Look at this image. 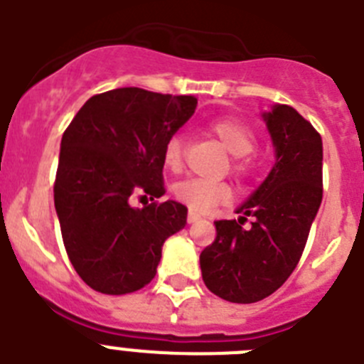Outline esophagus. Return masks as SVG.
<instances>
[{"label": "esophagus", "instance_id": "obj_1", "mask_svg": "<svg viewBox=\"0 0 364 364\" xmlns=\"http://www.w3.org/2000/svg\"><path fill=\"white\" fill-rule=\"evenodd\" d=\"M198 218H200V215L189 210V213H188V222H189V224H191V222H197Z\"/></svg>", "mask_w": 364, "mask_h": 364}]
</instances>
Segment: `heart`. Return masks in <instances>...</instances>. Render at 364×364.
Listing matches in <instances>:
<instances>
[{"label": "heart", "instance_id": "heart-1", "mask_svg": "<svg viewBox=\"0 0 364 364\" xmlns=\"http://www.w3.org/2000/svg\"><path fill=\"white\" fill-rule=\"evenodd\" d=\"M210 131L220 140V144L233 154L231 173L239 178H247L255 169V134L244 122L237 118H218L210 125ZM164 166L171 171H178L184 160V140L180 134H171L164 144ZM175 198L186 204L191 211L205 213L215 205L231 200V189L226 182H210L204 178L182 180L173 188Z\"/></svg>", "mask_w": 364, "mask_h": 364}]
</instances>
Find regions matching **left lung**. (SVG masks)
<instances>
[{"mask_svg":"<svg viewBox=\"0 0 364 364\" xmlns=\"http://www.w3.org/2000/svg\"><path fill=\"white\" fill-rule=\"evenodd\" d=\"M275 146L268 178L240 205L239 220H217V237L200 253L208 290L250 304L272 295L301 260L323 200V140L290 105L262 114ZM250 226L243 228L247 217Z\"/></svg>","mask_w":364,"mask_h":364,"instance_id":"left-lung-1","label":"left lung"}]
</instances>
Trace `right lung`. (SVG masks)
I'll return each instance as SVG.
<instances>
[{"instance_id":"obj_1","label":"right lung","mask_w":364,"mask_h":364,"mask_svg":"<svg viewBox=\"0 0 364 364\" xmlns=\"http://www.w3.org/2000/svg\"><path fill=\"white\" fill-rule=\"evenodd\" d=\"M195 96L122 87L83 104L62 136L54 205L70 264L92 290L133 294L153 281L188 208L159 202L164 144L191 118ZM133 194L149 196L131 208Z\"/></svg>"}]
</instances>
